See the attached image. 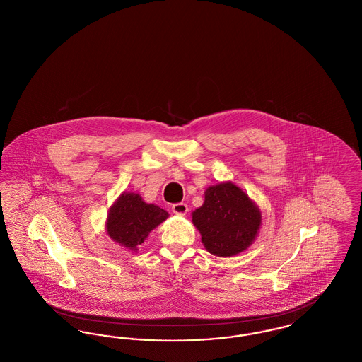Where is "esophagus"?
Masks as SVG:
<instances>
[{"label": "esophagus", "instance_id": "1", "mask_svg": "<svg viewBox=\"0 0 362 362\" xmlns=\"http://www.w3.org/2000/svg\"><path fill=\"white\" fill-rule=\"evenodd\" d=\"M171 210H173V213H175V214L185 216L189 211V206L185 202H179V204H173V206H171Z\"/></svg>", "mask_w": 362, "mask_h": 362}]
</instances>
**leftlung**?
Segmentation results:
<instances>
[{
    "label": "left lung",
    "mask_w": 362,
    "mask_h": 362,
    "mask_svg": "<svg viewBox=\"0 0 362 362\" xmlns=\"http://www.w3.org/2000/svg\"><path fill=\"white\" fill-rule=\"evenodd\" d=\"M260 220L258 207L230 182L209 187L204 205L192 213L202 243L217 257L236 255L252 244Z\"/></svg>",
    "instance_id": "obj_1"
}]
</instances>
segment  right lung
Returning a JSON list of instances; mask_svg holds the SVG:
<instances>
[{
    "mask_svg": "<svg viewBox=\"0 0 362 362\" xmlns=\"http://www.w3.org/2000/svg\"><path fill=\"white\" fill-rule=\"evenodd\" d=\"M167 217L168 213L164 209L145 204L138 194L124 192L110 209L105 226L111 239L130 250H136L149 232Z\"/></svg>",
    "mask_w": 362,
    "mask_h": 362,
    "instance_id": "1",
    "label": "right lung"
}]
</instances>
